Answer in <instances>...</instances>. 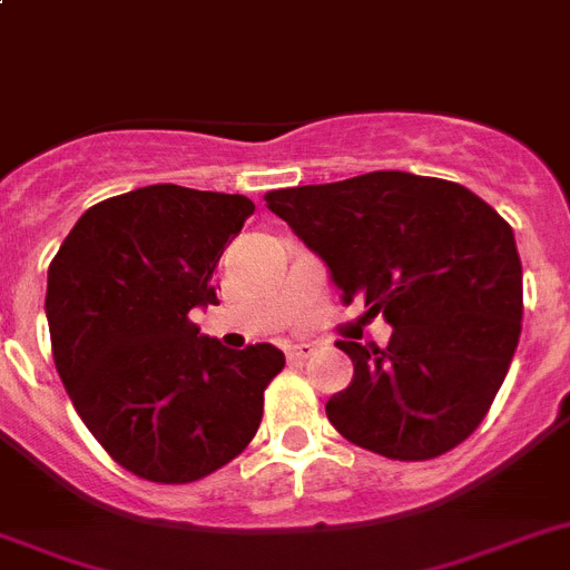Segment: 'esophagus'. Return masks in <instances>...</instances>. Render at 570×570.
Wrapping results in <instances>:
<instances>
[{"mask_svg":"<svg viewBox=\"0 0 570 570\" xmlns=\"http://www.w3.org/2000/svg\"><path fill=\"white\" fill-rule=\"evenodd\" d=\"M315 353L313 344H293L289 351H286V356L289 358H309Z\"/></svg>","mask_w":570,"mask_h":570,"instance_id":"34e87169","label":"esophagus"}]
</instances>
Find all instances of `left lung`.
<instances>
[{
  "label": "left lung",
  "instance_id": "obj_1",
  "mask_svg": "<svg viewBox=\"0 0 570 570\" xmlns=\"http://www.w3.org/2000/svg\"><path fill=\"white\" fill-rule=\"evenodd\" d=\"M272 214L330 266L342 301L385 315L389 347L336 342L351 385L327 420L391 461H432L487 417L521 333L513 228L458 181L374 170L269 190Z\"/></svg>",
  "mask_w": 570,
  "mask_h": 570
}]
</instances>
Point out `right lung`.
I'll list each match as a JSON object with an SVG mask.
<instances>
[{"mask_svg":"<svg viewBox=\"0 0 570 570\" xmlns=\"http://www.w3.org/2000/svg\"><path fill=\"white\" fill-rule=\"evenodd\" d=\"M255 203L181 185L109 196L75 223L49 266L57 374L115 463L153 484H190L252 443L272 344L228 351L190 309L217 304V263Z\"/></svg>","mask_w":570,"mask_h":570,"instance_id":"add662e5","label":"right lung"}]
</instances>
